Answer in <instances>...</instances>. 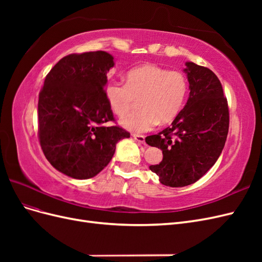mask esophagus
Instances as JSON below:
<instances>
[{
    "label": "esophagus",
    "mask_w": 262,
    "mask_h": 262,
    "mask_svg": "<svg viewBox=\"0 0 262 262\" xmlns=\"http://www.w3.org/2000/svg\"><path fill=\"white\" fill-rule=\"evenodd\" d=\"M132 137L134 138V140H137L140 144H145V137L142 136V134H137L133 133Z\"/></svg>",
    "instance_id": "esophagus-1"
}]
</instances>
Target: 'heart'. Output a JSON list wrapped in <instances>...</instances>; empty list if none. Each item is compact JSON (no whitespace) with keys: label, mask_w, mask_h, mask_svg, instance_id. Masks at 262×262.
<instances>
[{"label":"heart","mask_w":262,"mask_h":262,"mask_svg":"<svg viewBox=\"0 0 262 262\" xmlns=\"http://www.w3.org/2000/svg\"><path fill=\"white\" fill-rule=\"evenodd\" d=\"M189 84L180 71H168L155 64L132 69L126 83L113 82L106 87V97L113 112L123 116L140 100L142 109L121 118L120 123L134 132H145L175 120L185 106Z\"/></svg>","instance_id":"heart-1"}]
</instances>
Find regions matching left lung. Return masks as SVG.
Masks as SVG:
<instances>
[{"label": "left lung", "instance_id": "left-lung-1", "mask_svg": "<svg viewBox=\"0 0 262 262\" xmlns=\"http://www.w3.org/2000/svg\"><path fill=\"white\" fill-rule=\"evenodd\" d=\"M189 98L171 125L145 142L163 150L160 164L149 169L161 184L185 187L199 180L215 164L228 133L227 99L217 76L208 68L187 62Z\"/></svg>", "mask_w": 262, "mask_h": 262}]
</instances>
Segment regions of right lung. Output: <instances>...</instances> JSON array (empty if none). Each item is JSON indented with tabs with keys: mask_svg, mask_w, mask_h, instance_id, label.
Masks as SVG:
<instances>
[{
	"mask_svg": "<svg viewBox=\"0 0 262 262\" xmlns=\"http://www.w3.org/2000/svg\"><path fill=\"white\" fill-rule=\"evenodd\" d=\"M115 66L105 51L73 53L47 74L38 100V136L47 160L75 179L96 176L112 161L116 144L130 138L115 121L106 97L107 73Z\"/></svg>",
	"mask_w": 262,
	"mask_h": 262,
	"instance_id": "add662e5",
	"label": "right lung"
}]
</instances>
